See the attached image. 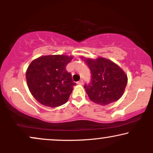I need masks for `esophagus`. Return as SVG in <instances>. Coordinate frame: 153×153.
Returning a JSON list of instances; mask_svg holds the SVG:
<instances>
[{"label":"esophagus","mask_w":153,"mask_h":153,"mask_svg":"<svg viewBox=\"0 0 153 153\" xmlns=\"http://www.w3.org/2000/svg\"><path fill=\"white\" fill-rule=\"evenodd\" d=\"M77 84H78V85H83V81L82 80H80V81L77 82Z\"/></svg>","instance_id":"34e87169"}]
</instances>
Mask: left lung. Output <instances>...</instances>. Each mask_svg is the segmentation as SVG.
Returning <instances> with one entry per match:
<instances>
[{
  "label": "left lung",
  "mask_w": 153,
  "mask_h": 153,
  "mask_svg": "<svg viewBox=\"0 0 153 153\" xmlns=\"http://www.w3.org/2000/svg\"><path fill=\"white\" fill-rule=\"evenodd\" d=\"M81 58L91 70V83L84 86L91 101L102 106L118 101L127 83V75L124 71L104 57Z\"/></svg>",
  "instance_id": "1"
}]
</instances>
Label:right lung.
<instances>
[{"mask_svg": "<svg viewBox=\"0 0 153 153\" xmlns=\"http://www.w3.org/2000/svg\"><path fill=\"white\" fill-rule=\"evenodd\" d=\"M73 58L72 55L65 54L45 55L30 63L26 72V82L38 102L54 108L68 101L76 85L65 69Z\"/></svg>", "mask_w": 153, "mask_h": 153, "instance_id": "1", "label": "right lung"}]
</instances>
